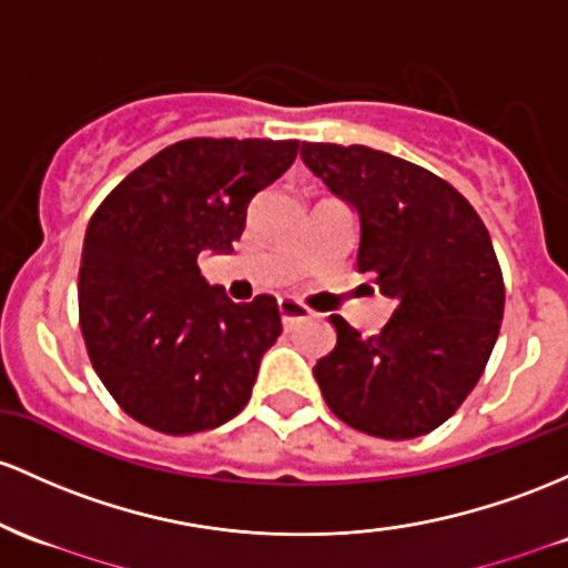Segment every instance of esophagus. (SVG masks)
<instances>
[{
  "mask_svg": "<svg viewBox=\"0 0 568 568\" xmlns=\"http://www.w3.org/2000/svg\"><path fill=\"white\" fill-rule=\"evenodd\" d=\"M277 307H280V317H283L285 328H296L298 323H304L313 317V310L304 307L302 302H296V298H291V296L280 298Z\"/></svg>",
  "mask_w": 568,
  "mask_h": 568,
  "instance_id": "obj_1",
  "label": "esophagus"
}]
</instances>
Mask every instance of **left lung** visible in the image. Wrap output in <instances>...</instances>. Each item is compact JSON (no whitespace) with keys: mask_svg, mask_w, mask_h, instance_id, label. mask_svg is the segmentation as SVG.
<instances>
[{"mask_svg":"<svg viewBox=\"0 0 568 568\" xmlns=\"http://www.w3.org/2000/svg\"><path fill=\"white\" fill-rule=\"evenodd\" d=\"M302 159L355 207L358 272L396 302L366 339L332 315L336 347L313 369L321 394L355 432H434L483 377L501 328L504 277L488 229L447 180L413 161L334 142H304Z\"/></svg>","mask_w":568,"mask_h":568,"instance_id":"1","label":"left lung"}]
</instances>
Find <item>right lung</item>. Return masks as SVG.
Masks as SVG:
<instances>
[{
  "label": "right lung",
  "mask_w": 568,
  "mask_h": 568,
  "mask_svg": "<svg viewBox=\"0 0 568 568\" xmlns=\"http://www.w3.org/2000/svg\"><path fill=\"white\" fill-rule=\"evenodd\" d=\"M298 153L296 140L174 142L108 193L85 229L80 332L118 407L183 436L232 420L251 398L283 323L274 296L234 304L199 274V253H232L247 204Z\"/></svg>",
  "instance_id": "right-lung-1"
}]
</instances>
